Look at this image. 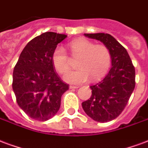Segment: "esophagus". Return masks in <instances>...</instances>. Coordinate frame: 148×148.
<instances>
[{
	"mask_svg": "<svg viewBox=\"0 0 148 148\" xmlns=\"http://www.w3.org/2000/svg\"><path fill=\"white\" fill-rule=\"evenodd\" d=\"M69 88H71V89H74V88H78V86H74V85H70V87Z\"/></svg>",
	"mask_w": 148,
	"mask_h": 148,
	"instance_id": "esophagus-1",
	"label": "esophagus"
}]
</instances>
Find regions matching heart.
I'll return each mask as SVG.
<instances>
[{"instance_id":"b5f03b06","label":"heart","mask_w":148,"mask_h":148,"mask_svg":"<svg viewBox=\"0 0 148 148\" xmlns=\"http://www.w3.org/2000/svg\"><path fill=\"white\" fill-rule=\"evenodd\" d=\"M74 57H79L77 67L63 75V79L70 84L79 85L92 80H98L108 72L111 63V55L104 45H95L92 41L78 38L69 44ZM52 62L56 70L63 74L70 67V59L62 47H57L52 52Z\"/></svg>"}]
</instances>
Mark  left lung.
Segmentation results:
<instances>
[{"mask_svg":"<svg viewBox=\"0 0 148 148\" xmlns=\"http://www.w3.org/2000/svg\"><path fill=\"white\" fill-rule=\"evenodd\" d=\"M108 47L111 68L101 82L90 86L92 96L82 103L83 110L98 122L115 119L124 110L135 88V68L128 52L115 38L104 33L85 34Z\"/></svg>","mask_w":148,"mask_h":148,"instance_id":"1","label":"left lung"}]
</instances>
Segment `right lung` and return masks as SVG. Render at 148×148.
Returning a JSON list of instances; mask_svg holds the SVG:
<instances>
[{
	"label": "right lung",
	"mask_w": 148,
	"mask_h": 148,
	"mask_svg": "<svg viewBox=\"0 0 148 148\" xmlns=\"http://www.w3.org/2000/svg\"><path fill=\"white\" fill-rule=\"evenodd\" d=\"M67 36L44 33L28 42L13 71L12 88L19 108L31 119L44 121L60 110L69 85L60 79L52 62L57 45Z\"/></svg>",
	"instance_id": "1"
}]
</instances>
